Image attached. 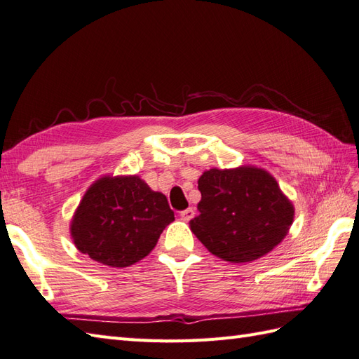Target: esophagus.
Returning a JSON list of instances; mask_svg holds the SVG:
<instances>
[{
    "mask_svg": "<svg viewBox=\"0 0 359 359\" xmlns=\"http://www.w3.org/2000/svg\"><path fill=\"white\" fill-rule=\"evenodd\" d=\"M194 209L192 208H188V209H185V210H182L180 212V217H182V219H185V222H189L191 218H194Z\"/></svg>",
    "mask_w": 359,
    "mask_h": 359,
    "instance_id": "obj_1",
    "label": "esophagus"
}]
</instances>
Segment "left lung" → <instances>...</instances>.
<instances>
[{"label":"left lung","instance_id":"1","mask_svg":"<svg viewBox=\"0 0 359 359\" xmlns=\"http://www.w3.org/2000/svg\"><path fill=\"white\" fill-rule=\"evenodd\" d=\"M198 189L200 214L189 222L191 231L223 261L262 258L282 243L292 224V203L262 168H210L200 176Z\"/></svg>","mask_w":359,"mask_h":359}]
</instances>
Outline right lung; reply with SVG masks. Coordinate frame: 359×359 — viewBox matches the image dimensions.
<instances>
[{
	"label": "right lung",
	"instance_id": "obj_1",
	"mask_svg": "<svg viewBox=\"0 0 359 359\" xmlns=\"http://www.w3.org/2000/svg\"><path fill=\"white\" fill-rule=\"evenodd\" d=\"M174 219L168 200L137 176H103L85 192L69 226L77 249L107 267L144 259Z\"/></svg>",
	"mask_w": 359,
	"mask_h": 359
}]
</instances>
